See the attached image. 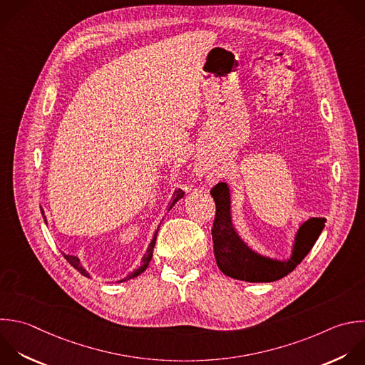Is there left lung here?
I'll use <instances>...</instances> for the list:
<instances>
[{
    "label": "left lung",
    "instance_id": "1",
    "mask_svg": "<svg viewBox=\"0 0 365 365\" xmlns=\"http://www.w3.org/2000/svg\"><path fill=\"white\" fill-rule=\"evenodd\" d=\"M210 192L215 202V218L211 230L215 261L225 275L235 279L271 282L285 277L309 252L324 228V218L305 221L297 232L291 258L287 262L274 261L251 251L237 235L231 224L230 191L227 184L218 182Z\"/></svg>",
    "mask_w": 365,
    "mask_h": 365
}]
</instances>
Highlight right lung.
I'll return each instance as SVG.
<instances>
[{
    "mask_svg": "<svg viewBox=\"0 0 365 365\" xmlns=\"http://www.w3.org/2000/svg\"><path fill=\"white\" fill-rule=\"evenodd\" d=\"M184 195V191L182 190H177L175 192H174V197H173V201H171V207L181 198ZM170 207V208H171ZM157 232H158V230L155 231V234H154V238L151 240V242H150V245H148V248H147V252L144 254V257H143V259H141V265L134 271V272H131L127 278H124V279H121V281H125V279H131V278H134V277H137V275H140L141 272H144L145 269H147V267H148V264H150V261H151V258H153V250H154V245H155V240H157ZM64 258L76 268V269H78L83 275H86V277H88V272L83 268V265H81V262H80V259L77 258V257H74V255H66L64 254Z\"/></svg>",
    "mask_w": 365,
    "mask_h": 365,
    "instance_id": "1",
    "label": "right lung"
}]
</instances>
